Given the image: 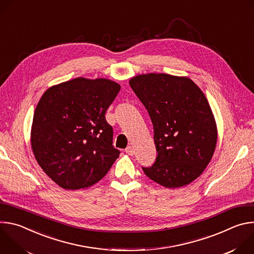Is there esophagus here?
Returning a JSON list of instances; mask_svg holds the SVG:
<instances>
[{
  "mask_svg": "<svg viewBox=\"0 0 254 254\" xmlns=\"http://www.w3.org/2000/svg\"><path fill=\"white\" fill-rule=\"evenodd\" d=\"M125 151H126V153H127V155H129V156H132V155L134 154V150H133V148H132L131 146L127 147V149H126Z\"/></svg>",
  "mask_w": 254,
  "mask_h": 254,
  "instance_id": "34e87169",
  "label": "esophagus"
}]
</instances>
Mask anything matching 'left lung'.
Returning a JSON list of instances; mask_svg holds the SVG:
<instances>
[{
  "mask_svg": "<svg viewBox=\"0 0 254 254\" xmlns=\"http://www.w3.org/2000/svg\"><path fill=\"white\" fill-rule=\"evenodd\" d=\"M129 85L147 108L154 127L157 158L143 173L166 188L197 179L216 147L217 129L207 98L187 77L143 74Z\"/></svg>",
  "mask_w": 254,
  "mask_h": 254,
  "instance_id": "obj_1",
  "label": "left lung"
}]
</instances>
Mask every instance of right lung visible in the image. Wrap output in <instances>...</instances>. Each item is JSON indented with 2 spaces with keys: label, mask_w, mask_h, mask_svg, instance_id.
Wrapping results in <instances>:
<instances>
[{
  "label": "right lung",
  "mask_w": 254,
  "mask_h": 254,
  "mask_svg": "<svg viewBox=\"0 0 254 254\" xmlns=\"http://www.w3.org/2000/svg\"><path fill=\"white\" fill-rule=\"evenodd\" d=\"M121 85L108 79L75 78L55 85L36 107L31 131L34 156L43 171L66 190L92 186L120 155L105 120Z\"/></svg>",
  "instance_id": "1"
}]
</instances>
